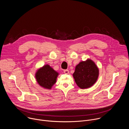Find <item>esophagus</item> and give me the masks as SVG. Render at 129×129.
Masks as SVG:
<instances>
[{"mask_svg":"<svg viewBox=\"0 0 129 129\" xmlns=\"http://www.w3.org/2000/svg\"><path fill=\"white\" fill-rule=\"evenodd\" d=\"M64 72L65 73H66V74H68V73H69V70H67V69L64 70Z\"/></svg>","mask_w":129,"mask_h":129,"instance_id":"obj_1","label":"esophagus"}]
</instances>
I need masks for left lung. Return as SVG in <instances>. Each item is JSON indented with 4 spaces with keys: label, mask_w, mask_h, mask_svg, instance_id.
<instances>
[{
    "label": "left lung",
    "mask_w": 129,
    "mask_h": 129,
    "mask_svg": "<svg viewBox=\"0 0 129 129\" xmlns=\"http://www.w3.org/2000/svg\"><path fill=\"white\" fill-rule=\"evenodd\" d=\"M99 76V69L95 63L91 59L79 63L73 73V77L81 89L88 88L96 82Z\"/></svg>",
    "instance_id": "obj_1"
}]
</instances>
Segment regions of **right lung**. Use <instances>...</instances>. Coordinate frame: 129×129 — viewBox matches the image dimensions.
I'll return each mask as SVG.
<instances>
[{
  "instance_id": "1",
  "label": "right lung",
  "mask_w": 129,
  "mask_h": 129,
  "mask_svg": "<svg viewBox=\"0 0 129 129\" xmlns=\"http://www.w3.org/2000/svg\"><path fill=\"white\" fill-rule=\"evenodd\" d=\"M59 73L48 64L38 69L36 72L35 78L38 84L46 89H51L56 83Z\"/></svg>"
}]
</instances>
